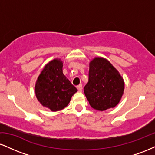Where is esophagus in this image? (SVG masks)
Returning a JSON list of instances; mask_svg holds the SVG:
<instances>
[{
  "mask_svg": "<svg viewBox=\"0 0 155 155\" xmlns=\"http://www.w3.org/2000/svg\"><path fill=\"white\" fill-rule=\"evenodd\" d=\"M76 87H77L78 90H79V92H81V91H82V85H81V84L78 85V86Z\"/></svg>",
  "mask_w": 155,
  "mask_h": 155,
  "instance_id": "esophagus-1",
  "label": "esophagus"
}]
</instances>
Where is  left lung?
<instances>
[{
	"label": "left lung",
	"instance_id": "obj_1",
	"mask_svg": "<svg viewBox=\"0 0 155 155\" xmlns=\"http://www.w3.org/2000/svg\"><path fill=\"white\" fill-rule=\"evenodd\" d=\"M124 89L123 78L108 60L95 58L90 62L89 81L84 92L91 107L101 111L115 107Z\"/></svg>",
	"mask_w": 155,
	"mask_h": 155
}]
</instances>
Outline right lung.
Wrapping results in <instances>:
<instances>
[{
	"instance_id": "right-lung-1",
	"label": "right lung",
	"mask_w": 155,
	"mask_h": 155,
	"mask_svg": "<svg viewBox=\"0 0 155 155\" xmlns=\"http://www.w3.org/2000/svg\"><path fill=\"white\" fill-rule=\"evenodd\" d=\"M63 62L54 59L45 65L37 79L35 92L41 104L51 111L66 107L76 89L63 73Z\"/></svg>"
}]
</instances>
